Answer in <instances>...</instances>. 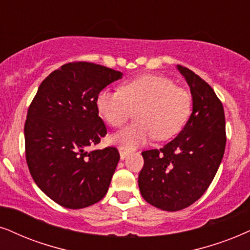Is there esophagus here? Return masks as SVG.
Returning <instances> with one entry per match:
<instances>
[{
	"label": "esophagus",
	"instance_id": "obj_1",
	"mask_svg": "<svg viewBox=\"0 0 250 250\" xmlns=\"http://www.w3.org/2000/svg\"><path fill=\"white\" fill-rule=\"evenodd\" d=\"M119 152H120V158H121V159H125V158L128 156V151L123 150V148H120Z\"/></svg>",
	"mask_w": 250,
	"mask_h": 250
}]
</instances>
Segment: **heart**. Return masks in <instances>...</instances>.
I'll return each instance as SVG.
<instances>
[{
    "mask_svg": "<svg viewBox=\"0 0 250 250\" xmlns=\"http://www.w3.org/2000/svg\"><path fill=\"white\" fill-rule=\"evenodd\" d=\"M96 106L99 115L110 127L120 128L136 109L131 123L112 141L132 150L154 137L166 141L179 134L191 113V96L160 75H144L125 82L120 90H103Z\"/></svg>",
    "mask_w": 250,
    "mask_h": 250,
    "instance_id": "b5f03b06",
    "label": "heart"
}]
</instances>
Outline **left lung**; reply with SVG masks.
Listing matches in <instances>:
<instances>
[{"label":"left lung","mask_w":250,"mask_h":250,"mask_svg":"<svg viewBox=\"0 0 250 250\" xmlns=\"http://www.w3.org/2000/svg\"><path fill=\"white\" fill-rule=\"evenodd\" d=\"M192 96L187 125L162 148L142 152L138 187L147 203L179 211L207 191L222 163L226 145L225 113L213 88L190 69L178 65Z\"/></svg>","instance_id":"8db88e82"}]
</instances>
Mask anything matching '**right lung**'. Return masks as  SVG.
<instances>
[{
	"label": "right lung",
	"mask_w": 250,
	"mask_h": 250,
	"mask_svg": "<svg viewBox=\"0 0 250 250\" xmlns=\"http://www.w3.org/2000/svg\"><path fill=\"white\" fill-rule=\"evenodd\" d=\"M122 77L91 62H70L38 88L24 125L25 157L37 186L68 209L90 207L106 195L118 165V148L87 151L107 134L97 110L98 93Z\"/></svg>",
	"instance_id": "obj_1"
}]
</instances>
